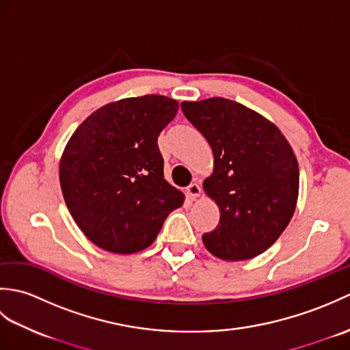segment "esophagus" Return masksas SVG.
<instances>
[{
  "label": "esophagus",
  "mask_w": 350,
  "mask_h": 350,
  "mask_svg": "<svg viewBox=\"0 0 350 350\" xmlns=\"http://www.w3.org/2000/svg\"><path fill=\"white\" fill-rule=\"evenodd\" d=\"M187 194L189 196V198H196L200 194H202V187L197 182H192L189 187L187 188Z\"/></svg>",
  "instance_id": "obj_1"
}]
</instances>
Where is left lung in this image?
Listing matches in <instances>:
<instances>
[{"mask_svg":"<svg viewBox=\"0 0 350 350\" xmlns=\"http://www.w3.org/2000/svg\"><path fill=\"white\" fill-rule=\"evenodd\" d=\"M185 117L211 144L215 171L206 194L221 217L202 239L215 257L248 260L278 239L293 217L299 168L277 126L242 103L224 98L182 102Z\"/></svg>","mask_w":350,"mask_h":350,"instance_id":"8db88e82","label":"left lung"}]
</instances>
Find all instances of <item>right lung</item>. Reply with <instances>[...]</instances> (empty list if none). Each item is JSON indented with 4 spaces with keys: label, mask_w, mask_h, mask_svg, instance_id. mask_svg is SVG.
I'll return each instance as SVG.
<instances>
[{
    "label": "right lung",
    "mask_w": 350,
    "mask_h": 350,
    "mask_svg": "<svg viewBox=\"0 0 350 350\" xmlns=\"http://www.w3.org/2000/svg\"><path fill=\"white\" fill-rule=\"evenodd\" d=\"M179 103L161 94L123 99L99 108L64 148L60 183L78 227L93 243L132 254L156 239L183 194L163 179L158 147Z\"/></svg>",
    "instance_id": "right-lung-1"
}]
</instances>
